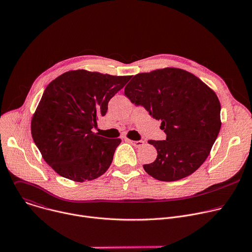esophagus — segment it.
Masks as SVG:
<instances>
[{
	"mask_svg": "<svg viewBox=\"0 0 252 252\" xmlns=\"http://www.w3.org/2000/svg\"><path fill=\"white\" fill-rule=\"evenodd\" d=\"M128 141L135 148H139V147L143 146V143H145V141H143V140H130V139H128Z\"/></svg>",
	"mask_w": 252,
	"mask_h": 252,
	"instance_id": "obj_1",
	"label": "esophagus"
}]
</instances>
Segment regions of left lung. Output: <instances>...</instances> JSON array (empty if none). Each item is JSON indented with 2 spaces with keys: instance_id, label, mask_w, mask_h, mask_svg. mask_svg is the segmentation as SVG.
<instances>
[{
  "instance_id": "obj_1",
  "label": "left lung",
  "mask_w": 252,
  "mask_h": 252,
  "mask_svg": "<svg viewBox=\"0 0 252 252\" xmlns=\"http://www.w3.org/2000/svg\"><path fill=\"white\" fill-rule=\"evenodd\" d=\"M125 94L161 122L165 140H149L157 159L143 164L161 182L193 173L207 158L220 130V102L215 93L189 71L165 67L135 75Z\"/></svg>"
}]
</instances>
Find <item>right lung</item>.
<instances>
[{"instance_id":"1","label":"right lung","mask_w":252,"mask_h":252,"mask_svg":"<svg viewBox=\"0 0 252 252\" xmlns=\"http://www.w3.org/2000/svg\"><path fill=\"white\" fill-rule=\"evenodd\" d=\"M130 76L69 70L46 88L32 123V136L45 161L61 176L83 183L110 167L121 138L93 131L110 99Z\"/></svg>"}]
</instances>
